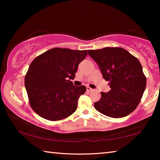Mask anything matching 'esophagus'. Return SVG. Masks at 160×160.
Segmentation results:
<instances>
[{
	"instance_id": "esophagus-1",
	"label": "esophagus",
	"mask_w": 160,
	"mask_h": 160,
	"mask_svg": "<svg viewBox=\"0 0 160 160\" xmlns=\"http://www.w3.org/2000/svg\"><path fill=\"white\" fill-rule=\"evenodd\" d=\"M86 89H87V90H88V91H89V92H92L94 90H93V89H92V88H90V87H87V88H86Z\"/></svg>"
}]
</instances>
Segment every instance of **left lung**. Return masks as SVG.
Instances as JSON below:
<instances>
[{
	"label": "left lung",
	"instance_id": "obj_1",
	"mask_svg": "<svg viewBox=\"0 0 160 160\" xmlns=\"http://www.w3.org/2000/svg\"><path fill=\"white\" fill-rule=\"evenodd\" d=\"M96 62L111 90L101 92L94 104L99 112L112 118H122L136 109L146 87V78L140 61L128 51L120 47L88 50Z\"/></svg>",
	"mask_w": 160,
	"mask_h": 160
}]
</instances>
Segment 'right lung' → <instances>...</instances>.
Masks as SVG:
<instances>
[{"instance_id":"right-lung-1","label":"right lung","mask_w":160,"mask_h":160,"mask_svg":"<svg viewBox=\"0 0 160 160\" xmlns=\"http://www.w3.org/2000/svg\"><path fill=\"white\" fill-rule=\"evenodd\" d=\"M88 51L54 48L32 62L25 77V85L32 109L41 117L59 121L72 114L78 100L86 91L84 85L74 86L78 65Z\"/></svg>"}]
</instances>
